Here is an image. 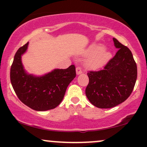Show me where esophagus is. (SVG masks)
I'll return each mask as SVG.
<instances>
[{
    "label": "esophagus",
    "instance_id": "esophagus-1",
    "mask_svg": "<svg viewBox=\"0 0 147 147\" xmlns=\"http://www.w3.org/2000/svg\"><path fill=\"white\" fill-rule=\"evenodd\" d=\"M76 73H77V75H80V74L82 73V70L80 67H77L76 68Z\"/></svg>",
    "mask_w": 147,
    "mask_h": 147
}]
</instances>
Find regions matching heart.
I'll return each instance as SVG.
<instances>
[{"label":"heart","instance_id":"obj_1","mask_svg":"<svg viewBox=\"0 0 147 147\" xmlns=\"http://www.w3.org/2000/svg\"><path fill=\"white\" fill-rule=\"evenodd\" d=\"M87 56H90L86 60L87 68L97 70L104 66L111 58V53L107 49L104 48L102 44L94 43L89 46L86 52Z\"/></svg>","mask_w":147,"mask_h":147}]
</instances>
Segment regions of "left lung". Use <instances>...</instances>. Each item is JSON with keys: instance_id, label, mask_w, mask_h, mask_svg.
I'll list each match as a JSON object with an SVG mask.
<instances>
[{"instance_id": "8db88e82", "label": "left lung", "mask_w": 147, "mask_h": 147, "mask_svg": "<svg viewBox=\"0 0 147 147\" xmlns=\"http://www.w3.org/2000/svg\"><path fill=\"white\" fill-rule=\"evenodd\" d=\"M118 49L104 70L87 73L89 83L86 95L92 105L110 109L124 102L133 90L137 79V65L131 50L113 38Z\"/></svg>"}]
</instances>
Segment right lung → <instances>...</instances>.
<instances>
[{"label": "right lung", "instance_id": "right-lung-1", "mask_svg": "<svg viewBox=\"0 0 147 147\" xmlns=\"http://www.w3.org/2000/svg\"><path fill=\"white\" fill-rule=\"evenodd\" d=\"M29 42L16 52L11 70L10 80L18 99L37 111L56 108L63 100L67 87L76 77L75 67L54 69L43 75L30 74L22 63V56L27 52Z\"/></svg>", "mask_w": 147, "mask_h": 147}]
</instances>
